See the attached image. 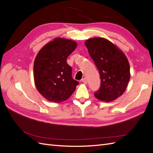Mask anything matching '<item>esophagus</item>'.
Segmentation results:
<instances>
[{
	"instance_id": "1",
	"label": "esophagus",
	"mask_w": 153,
	"mask_h": 153,
	"mask_svg": "<svg viewBox=\"0 0 153 153\" xmlns=\"http://www.w3.org/2000/svg\"><path fill=\"white\" fill-rule=\"evenodd\" d=\"M82 82L84 83V84H87V79H86L85 78H83V79L82 80Z\"/></svg>"
}]
</instances>
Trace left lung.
<instances>
[{"instance_id": "1", "label": "left lung", "mask_w": 153, "mask_h": 153, "mask_svg": "<svg viewBox=\"0 0 153 153\" xmlns=\"http://www.w3.org/2000/svg\"><path fill=\"white\" fill-rule=\"evenodd\" d=\"M85 45L101 78L100 88L94 96L105 102L117 99L126 91L130 79L126 56L116 45L103 38L88 39Z\"/></svg>"}]
</instances>
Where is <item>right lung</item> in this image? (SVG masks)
<instances>
[{"instance_id":"obj_1","label":"right lung","mask_w":153,"mask_h":153,"mask_svg":"<svg viewBox=\"0 0 153 153\" xmlns=\"http://www.w3.org/2000/svg\"><path fill=\"white\" fill-rule=\"evenodd\" d=\"M77 47L71 39L57 38L41 48L34 62L36 89L45 99L54 103L68 100L78 82L72 78V68L66 59Z\"/></svg>"}]
</instances>
